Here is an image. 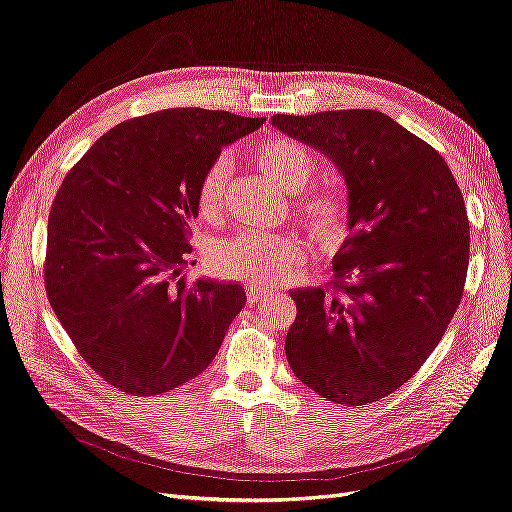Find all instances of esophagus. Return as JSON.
Listing matches in <instances>:
<instances>
[{
	"label": "esophagus",
	"instance_id": "34e87169",
	"mask_svg": "<svg viewBox=\"0 0 512 512\" xmlns=\"http://www.w3.org/2000/svg\"><path fill=\"white\" fill-rule=\"evenodd\" d=\"M246 297H249V304H259V301L270 299L272 291L263 289V287H249V291H246Z\"/></svg>",
	"mask_w": 512,
	"mask_h": 512
}]
</instances>
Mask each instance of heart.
<instances>
[{
	"instance_id": "heart-1",
	"label": "heart",
	"mask_w": 512,
	"mask_h": 512,
	"mask_svg": "<svg viewBox=\"0 0 512 512\" xmlns=\"http://www.w3.org/2000/svg\"><path fill=\"white\" fill-rule=\"evenodd\" d=\"M253 160L268 179L285 192H299L314 170L310 151L291 139H263L253 147ZM230 175V162L217 158L204 170L198 185V206L202 213H215L223 187ZM299 215L310 234L325 246L337 244L348 232L350 211L344 198L331 192L312 194L299 202ZM301 259V244L287 234L244 232L215 244L211 253L213 270L225 278L244 282H272L285 278Z\"/></svg>"
}]
</instances>
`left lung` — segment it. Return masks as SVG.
Here are the masks:
<instances>
[{
    "label": "left lung",
    "mask_w": 512,
    "mask_h": 512,
    "mask_svg": "<svg viewBox=\"0 0 512 512\" xmlns=\"http://www.w3.org/2000/svg\"><path fill=\"white\" fill-rule=\"evenodd\" d=\"M325 154L348 187L350 236L331 289H295L293 373L327 401L367 405L418 373L460 306L468 217L447 162L375 109L272 116Z\"/></svg>",
    "instance_id": "1"
}]
</instances>
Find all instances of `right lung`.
I'll list each match as a JSON object with an SVG mask.
<instances>
[{
  "mask_svg": "<svg viewBox=\"0 0 512 512\" xmlns=\"http://www.w3.org/2000/svg\"><path fill=\"white\" fill-rule=\"evenodd\" d=\"M266 118L162 109L107 130L48 217L46 293L105 382L154 396L200 375L246 304L238 282H185L198 185L225 145Z\"/></svg>",
  "mask_w": 512,
  "mask_h": 512,
  "instance_id": "obj_1",
  "label": "right lung"
}]
</instances>
